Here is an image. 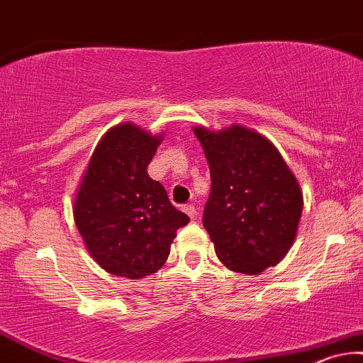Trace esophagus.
<instances>
[{
    "mask_svg": "<svg viewBox=\"0 0 363 363\" xmlns=\"http://www.w3.org/2000/svg\"><path fill=\"white\" fill-rule=\"evenodd\" d=\"M182 211H184V213H186L187 216H189L191 219L196 218V208H194V206H192V204H186L184 208H182Z\"/></svg>",
    "mask_w": 363,
    "mask_h": 363,
    "instance_id": "1",
    "label": "esophagus"
}]
</instances>
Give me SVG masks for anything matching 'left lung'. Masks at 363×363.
Segmentation results:
<instances>
[{
	"label": "left lung",
	"instance_id": "obj_1",
	"mask_svg": "<svg viewBox=\"0 0 363 363\" xmlns=\"http://www.w3.org/2000/svg\"><path fill=\"white\" fill-rule=\"evenodd\" d=\"M211 171L203 224L216 255L231 272L259 274L295 242L303 192L279 150L238 123L213 132L192 128Z\"/></svg>",
	"mask_w": 363,
	"mask_h": 363
}]
</instances>
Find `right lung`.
Here are the masks:
<instances>
[{"label":"right lung","mask_w":363,"mask_h":363,"mask_svg":"<svg viewBox=\"0 0 363 363\" xmlns=\"http://www.w3.org/2000/svg\"><path fill=\"white\" fill-rule=\"evenodd\" d=\"M162 137L130 122L112 127L77 189V229L91 258L116 277L139 279L162 268L177 229L189 223L147 174Z\"/></svg>","instance_id":"1"}]
</instances>
